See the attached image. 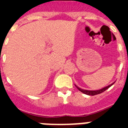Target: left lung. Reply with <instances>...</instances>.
Instances as JSON below:
<instances>
[{"label": "left lung", "instance_id": "8db88e82", "mask_svg": "<svg viewBox=\"0 0 128 128\" xmlns=\"http://www.w3.org/2000/svg\"><path fill=\"white\" fill-rule=\"evenodd\" d=\"M114 83H115V82H114V83H112V84H110V85H108V86H106V87L103 88H102V89L98 90H87L82 89V88L78 87L76 85H75V86H76V87L77 88H78V89L81 92L85 94H86V95L94 96V95H97V94H101L102 93V92H104L106 91V90L108 89L110 87H111L113 85Z\"/></svg>", "mask_w": 128, "mask_h": 128}]
</instances>
